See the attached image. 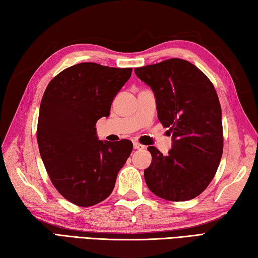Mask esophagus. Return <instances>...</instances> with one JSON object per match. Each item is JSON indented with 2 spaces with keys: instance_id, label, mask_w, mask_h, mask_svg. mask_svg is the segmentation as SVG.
<instances>
[{
  "instance_id": "1",
  "label": "esophagus",
  "mask_w": 258,
  "mask_h": 258,
  "mask_svg": "<svg viewBox=\"0 0 258 258\" xmlns=\"http://www.w3.org/2000/svg\"><path fill=\"white\" fill-rule=\"evenodd\" d=\"M134 148L138 149V150H143V149H145V146L139 144V143H134Z\"/></svg>"
}]
</instances>
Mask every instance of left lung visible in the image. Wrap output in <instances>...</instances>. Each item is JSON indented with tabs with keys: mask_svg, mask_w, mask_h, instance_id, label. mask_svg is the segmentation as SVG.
Returning <instances> with one entry per match:
<instances>
[{
	"mask_svg": "<svg viewBox=\"0 0 258 258\" xmlns=\"http://www.w3.org/2000/svg\"><path fill=\"white\" fill-rule=\"evenodd\" d=\"M135 73L154 91L159 121L172 134L168 155L148 147L152 159L144 171L147 186L166 201L195 198L213 180L223 155L216 90L196 66L176 57L136 68Z\"/></svg>",
	"mask_w": 258,
	"mask_h": 258,
	"instance_id": "8db88e82",
	"label": "left lung"
}]
</instances>
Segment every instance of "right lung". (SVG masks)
Segmentation results:
<instances>
[{
    "label": "right lung",
    "instance_id": "add662e5",
    "mask_svg": "<svg viewBox=\"0 0 258 258\" xmlns=\"http://www.w3.org/2000/svg\"><path fill=\"white\" fill-rule=\"evenodd\" d=\"M131 68L83 62L60 72L41 100L39 150L49 177L67 201L81 207L110 196L133 143L98 139L96 123L131 77Z\"/></svg>",
    "mask_w": 258,
    "mask_h": 258
}]
</instances>
